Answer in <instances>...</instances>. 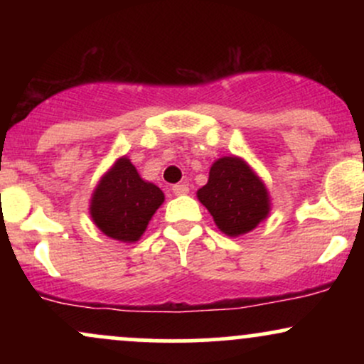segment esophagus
<instances>
[{
    "label": "esophagus",
    "mask_w": 364,
    "mask_h": 364,
    "mask_svg": "<svg viewBox=\"0 0 364 364\" xmlns=\"http://www.w3.org/2000/svg\"><path fill=\"white\" fill-rule=\"evenodd\" d=\"M188 191H190V188H188V185H185V183H178V185L173 186V193L174 195H186Z\"/></svg>",
    "instance_id": "34e87169"
}]
</instances>
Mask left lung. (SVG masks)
I'll return each mask as SVG.
<instances>
[{
    "mask_svg": "<svg viewBox=\"0 0 364 364\" xmlns=\"http://www.w3.org/2000/svg\"><path fill=\"white\" fill-rule=\"evenodd\" d=\"M196 198L210 212L219 231L231 237L253 231L272 208L265 183L237 156L217 159Z\"/></svg>",
    "mask_w": 364,
    "mask_h": 364,
    "instance_id": "left-lung-1",
    "label": "left lung"
}]
</instances>
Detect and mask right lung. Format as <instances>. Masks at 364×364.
Wrapping results in <instances>:
<instances>
[{"instance_id":"1","label":"right lung","mask_w":364,"mask_h":364,"mask_svg":"<svg viewBox=\"0 0 364 364\" xmlns=\"http://www.w3.org/2000/svg\"><path fill=\"white\" fill-rule=\"evenodd\" d=\"M162 203L161 188L145 181L132 161L121 156L95 185L89 212L102 235L121 243H136Z\"/></svg>"}]
</instances>
